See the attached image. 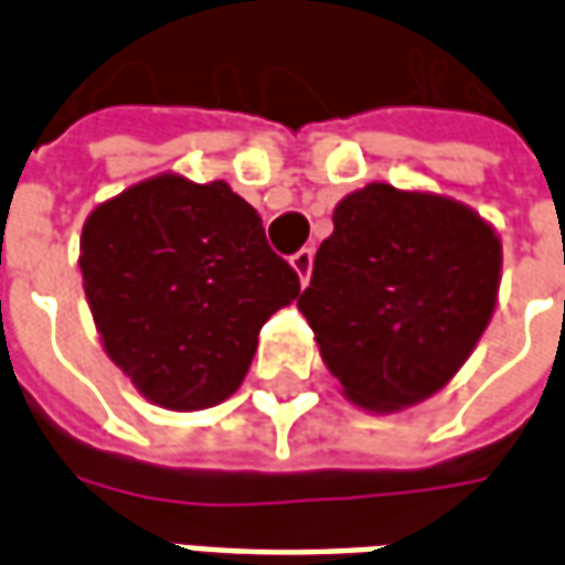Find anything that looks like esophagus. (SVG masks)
I'll use <instances>...</instances> for the list:
<instances>
[{
	"label": "esophagus",
	"mask_w": 565,
	"mask_h": 565,
	"mask_svg": "<svg viewBox=\"0 0 565 565\" xmlns=\"http://www.w3.org/2000/svg\"><path fill=\"white\" fill-rule=\"evenodd\" d=\"M290 266H294L296 275H299V281L308 284V278H311V266H315V250H311V247L296 250L294 257H290Z\"/></svg>",
	"instance_id": "1"
}]
</instances>
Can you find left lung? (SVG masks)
I'll list each match as a JSON object with an SVG mask.
<instances>
[{
  "label": "left lung",
  "mask_w": 565,
  "mask_h": 565,
  "mask_svg": "<svg viewBox=\"0 0 565 565\" xmlns=\"http://www.w3.org/2000/svg\"><path fill=\"white\" fill-rule=\"evenodd\" d=\"M299 311L351 403L396 412L445 387L497 308L502 245L472 209L369 184L332 211Z\"/></svg>",
  "instance_id": "left-lung-1"
}]
</instances>
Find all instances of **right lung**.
<instances>
[{
    "instance_id": "obj_1",
    "label": "right lung",
    "mask_w": 565,
    "mask_h": 565,
    "mask_svg": "<svg viewBox=\"0 0 565 565\" xmlns=\"http://www.w3.org/2000/svg\"><path fill=\"white\" fill-rule=\"evenodd\" d=\"M81 275L105 354L150 403L196 412L245 381L263 323L299 296L226 181L157 174L93 211Z\"/></svg>"
}]
</instances>
